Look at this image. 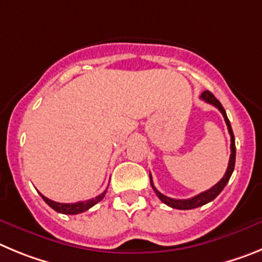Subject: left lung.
<instances>
[{
  "label": "left lung",
  "instance_id": "1",
  "mask_svg": "<svg viewBox=\"0 0 262 262\" xmlns=\"http://www.w3.org/2000/svg\"><path fill=\"white\" fill-rule=\"evenodd\" d=\"M200 98L204 100V102L209 103V104H213L214 107L218 108L219 111H221V114L223 115V117H225V121H226V125H227V129H228V133H230L231 136V155H230V162H228V167L227 169H226V173L225 176H223L221 180L218 181V183L214 185V187H211L210 189L205 190V192L200 193V194L194 195V197H192V199H188V200H175V199H171V197H167V195L162 194V193L159 192V190L157 189V188L154 187V184H152V179H151V175H150V184H151L152 189H154L155 194L159 197V200L163 204L168 205L169 207H173V209H179V210H189V209H195V207H200L202 206V205L207 204V202L213 201L214 199H215L216 195L219 194V193L222 192L223 188L226 187V184L228 183V180H230L231 175H232V172H234V168H235V158H236V147H235V137H234V133H232V128H231V124H230V120H228L227 115H226V111L225 108L222 107V104L219 103L218 99L215 98V96L213 95V94L210 93V91H204V93L201 94V96Z\"/></svg>",
  "mask_w": 262,
  "mask_h": 262
}]
</instances>
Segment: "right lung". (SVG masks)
<instances>
[{"label": "right lung", "instance_id": "add662e5", "mask_svg": "<svg viewBox=\"0 0 262 262\" xmlns=\"http://www.w3.org/2000/svg\"><path fill=\"white\" fill-rule=\"evenodd\" d=\"M105 193H107V189H105L102 194L96 195L95 199L87 200V201L75 202V204H60V202H55V201H52V200L47 199L46 195H43L41 193H40V195H41V199H43L44 201H46L47 204H48L49 206L53 209V210L57 211V213L70 214V215H74V214H79V213H83V211L89 210L90 207H93L94 205L98 204L99 201H102V200L104 199Z\"/></svg>", "mask_w": 262, "mask_h": 262}]
</instances>
